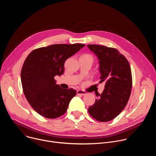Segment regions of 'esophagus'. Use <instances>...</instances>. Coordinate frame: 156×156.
Returning a JSON list of instances; mask_svg holds the SVG:
<instances>
[{
    "label": "esophagus",
    "instance_id": "1",
    "mask_svg": "<svg viewBox=\"0 0 156 156\" xmlns=\"http://www.w3.org/2000/svg\"><path fill=\"white\" fill-rule=\"evenodd\" d=\"M77 94L78 95H81V96H84L85 94H86V92L82 91V90H78L77 91Z\"/></svg>",
    "mask_w": 156,
    "mask_h": 156
}]
</instances>
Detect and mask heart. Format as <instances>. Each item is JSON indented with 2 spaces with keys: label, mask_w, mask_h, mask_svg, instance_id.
Returning a JSON list of instances; mask_svg holds the SVG:
<instances>
[{
  "label": "heart",
  "mask_w": 156,
  "mask_h": 156,
  "mask_svg": "<svg viewBox=\"0 0 156 156\" xmlns=\"http://www.w3.org/2000/svg\"><path fill=\"white\" fill-rule=\"evenodd\" d=\"M80 58H83V59L89 60V61H90L91 63H93V62L94 60L93 57L90 54H83L80 56Z\"/></svg>",
  "instance_id": "b5f03b06"
}]
</instances>
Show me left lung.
I'll return each mask as SVG.
<instances>
[{
  "label": "left lung",
  "instance_id": "obj_1",
  "mask_svg": "<svg viewBox=\"0 0 156 156\" xmlns=\"http://www.w3.org/2000/svg\"><path fill=\"white\" fill-rule=\"evenodd\" d=\"M87 47L99 59L100 83H105L102 93L89 107L88 112L98 121L108 122L121 113L129 100L132 87L130 65L115 48L96 44Z\"/></svg>",
  "mask_w": 156,
  "mask_h": 156
}]
</instances>
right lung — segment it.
Returning <instances> with one entry per match:
<instances>
[{"label": "right lung", "mask_w": 156, "mask_h": 156, "mask_svg": "<svg viewBox=\"0 0 156 156\" xmlns=\"http://www.w3.org/2000/svg\"><path fill=\"white\" fill-rule=\"evenodd\" d=\"M84 46L78 43L53 44L33 50L25 59L21 71L23 91L31 107L41 116L56 119L67 110L76 91L60 87L54 77L63 74L66 60Z\"/></svg>", "instance_id": "add662e5"}]
</instances>
